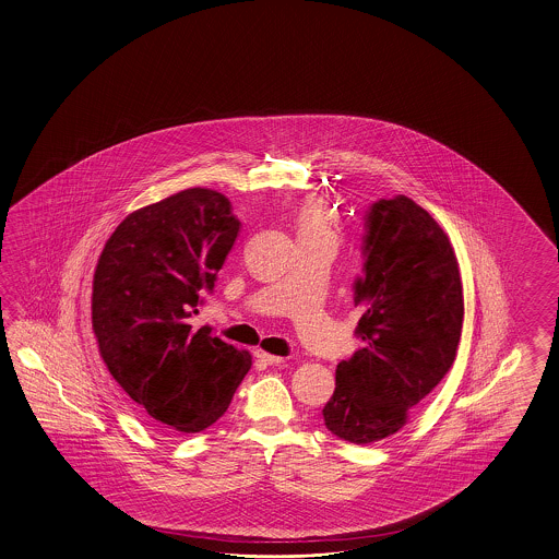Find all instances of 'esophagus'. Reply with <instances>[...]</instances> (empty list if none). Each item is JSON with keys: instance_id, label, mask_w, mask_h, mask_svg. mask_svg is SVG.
Returning a JSON list of instances; mask_svg holds the SVG:
<instances>
[{"instance_id": "1", "label": "esophagus", "mask_w": 559, "mask_h": 559, "mask_svg": "<svg viewBox=\"0 0 559 559\" xmlns=\"http://www.w3.org/2000/svg\"><path fill=\"white\" fill-rule=\"evenodd\" d=\"M257 359H260L262 364H266V366H278V364H283L285 361V357H278V355L266 354V352H257Z\"/></svg>"}]
</instances>
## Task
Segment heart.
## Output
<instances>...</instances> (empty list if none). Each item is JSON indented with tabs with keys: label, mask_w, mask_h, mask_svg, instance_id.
<instances>
[{
	"label": "heart",
	"mask_w": 559,
	"mask_h": 559,
	"mask_svg": "<svg viewBox=\"0 0 559 559\" xmlns=\"http://www.w3.org/2000/svg\"><path fill=\"white\" fill-rule=\"evenodd\" d=\"M295 228L299 242H314V240H337V216L321 202H307L300 205L295 216Z\"/></svg>",
	"instance_id": "1"
}]
</instances>
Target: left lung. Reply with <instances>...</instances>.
I'll use <instances>...</instances> for the list:
<instances>
[{
    "mask_svg": "<svg viewBox=\"0 0 559 559\" xmlns=\"http://www.w3.org/2000/svg\"><path fill=\"white\" fill-rule=\"evenodd\" d=\"M364 271L354 285L361 340L335 371L323 420L331 435L369 444L397 432L408 409L454 364L463 329V283L449 236L406 195L366 212Z\"/></svg>",
    "mask_w": 559,
    "mask_h": 559,
    "instance_id": "left-lung-1",
    "label": "left lung"
}]
</instances>
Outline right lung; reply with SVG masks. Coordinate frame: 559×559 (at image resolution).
Returning <instances> with one entry per match:
<instances>
[{
	"label": "right lung",
	"instance_id": "1",
	"mask_svg": "<svg viewBox=\"0 0 559 559\" xmlns=\"http://www.w3.org/2000/svg\"><path fill=\"white\" fill-rule=\"evenodd\" d=\"M238 231L226 195L191 188L129 214L96 264L103 361L136 408L186 435L218 420L252 366L210 325H193Z\"/></svg>",
	"mask_w": 559,
	"mask_h": 559
}]
</instances>
